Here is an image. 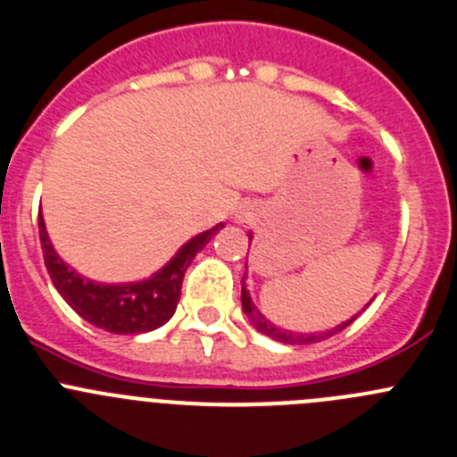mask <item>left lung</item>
I'll use <instances>...</instances> for the list:
<instances>
[{
    "instance_id": "obj_1",
    "label": "left lung",
    "mask_w": 457,
    "mask_h": 457,
    "mask_svg": "<svg viewBox=\"0 0 457 457\" xmlns=\"http://www.w3.org/2000/svg\"><path fill=\"white\" fill-rule=\"evenodd\" d=\"M249 240H251V236H249ZM368 305H370V303H368ZM366 307H363V310H366ZM242 310H245L246 319L251 320V325H253L260 334H264V337L273 338V341H278V343H287V345H310V343L325 341V338L334 337V334H338L341 329H345L347 325H350L352 320H354L356 316L363 312L361 310L359 314L352 316V319L343 320L341 325H337V328H332V329H325V332H307V334L291 332V329H285V328H280V325L271 323V320H269L267 316L258 310V305L251 301V294H249V289H246V273H245V278H242Z\"/></svg>"
}]
</instances>
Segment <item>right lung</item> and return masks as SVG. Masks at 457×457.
Listing matches in <instances>:
<instances>
[{
	"label": "right lung",
	"mask_w": 457,
	"mask_h": 457,
	"mask_svg": "<svg viewBox=\"0 0 457 457\" xmlns=\"http://www.w3.org/2000/svg\"><path fill=\"white\" fill-rule=\"evenodd\" d=\"M37 224H40L46 271H49L55 289L60 291V296L87 323L112 334H145L166 325L179 303L186 269L190 267L195 255L208 245V240L220 228H224V224H217L195 236L172 255L170 262L163 264L145 280L119 282V285L110 282L107 285V282L89 280L73 267H69L51 245L45 217L40 215Z\"/></svg>",
	"instance_id": "right-lung-1"
}]
</instances>
